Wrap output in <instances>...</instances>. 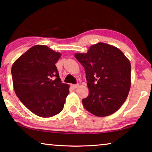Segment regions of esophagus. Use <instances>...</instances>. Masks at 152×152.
Segmentation results:
<instances>
[{"mask_svg":"<svg viewBox=\"0 0 152 152\" xmlns=\"http://www.w3.org/2000/svg\"><path fill=\"white\" fill-rule=\"evenodd\" d=\"M78 84H75V85H72V87L74 88V89H76V88H77L78 87Z\"/></svg>","mask_w":152,"mask_h":152,"instance_id":"34e87169","label":"esophagus"}]
</instances>
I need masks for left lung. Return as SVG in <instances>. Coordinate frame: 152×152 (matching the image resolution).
<instances>
[{"instance_id": "8db88e82", "label": "left lung", "mask_w": 152, "mask_h": 152, "mask_svg": "<svg viewBox=\"0 0 152 152\" xmlns=\"http://www.w3.org/2000/svg\"><path fill=\"white\" fill-rule=\"evenodd\" d=\"M75 57L85 70L89 94L85 109L98 117L112 115L126 101L131 86V65L117 48L99 42Z\"/></svg>"}]
</instances>
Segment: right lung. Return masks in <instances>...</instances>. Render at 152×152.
Wrapping results in <instances>:
<instances>
[{
    "label": "right lung",
    "instance_id": "obj_1",
    "mask_svg": "<svg viewBox=\"0 0 152 152\" xmlns=\"http://www.w3.org/2000/svg\"><path fill=\"white\" fill-rule=\"evenodd\" d=\"M61 55L46 46L36 45L20 56L11 67L15 94L37 116L58 114L69 93V86L62 83L55 65Z\"/></svg>",
    "mask_w": 152,
    "mask_h": 152
}]
</instances>
